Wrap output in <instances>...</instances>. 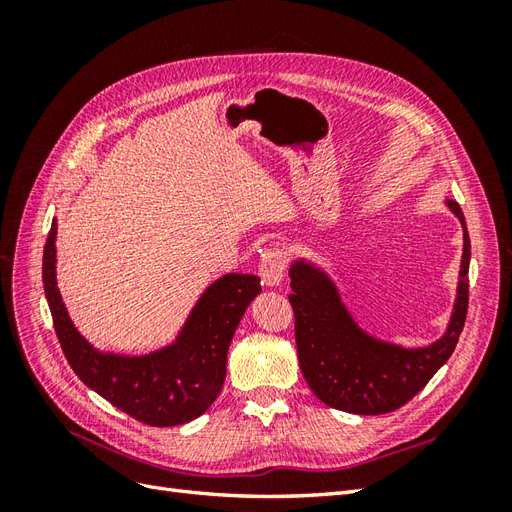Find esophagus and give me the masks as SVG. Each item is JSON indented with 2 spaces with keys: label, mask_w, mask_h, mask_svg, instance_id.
Masks as SVG:
<instances>
[{
  "label": "esophagus",
  "mask_w": 512,
  "mask_h": 512,
  "mask_svg": "<svg viewBox=\"0 0 512 512\" xmlns=\"http://www.w3.org/2000/svg\"><path fill=\"white\" fill-rule=\"evenodd\" d=\"M286 252L280 250V247H273L269 254H262V262L258 267V273L269 288H277L284 280V271H286Z\"/></svg>",
  "instance_id": "34e87169"
}]
</instances>
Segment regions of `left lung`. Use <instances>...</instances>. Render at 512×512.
I'll list each match as a JSON object with an SVG mask.
<instances>
[{
    "label": "left lung",
    "instance_id": "left-lung-1",
    "mask_svg": "<svg viewBox=\"0 0 512 512\" xmlns=\"http://www.w3.org/2000/svg\"><path fill=\"white\" fill-rule=\"evenodd\" d=\"M461 224L463 250L451 318L427 346H404L363 329L335 277L305 256L290 262L299 365L314 395L335 410L376 416L401 408L451 359L468 314L470 237L455 200L444 203Z\"/></svg>",
    "mask_w": 512,
    "mask_h": 512
}]
</instances>
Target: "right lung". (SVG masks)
<instances>
[{
  "instance_id": "obj_1",
  "label": "right lung",
  "mask_w": 512,
  "mask_h": 512,
  "mask_svg": "<svg viewBox=\"0 0 512 512\" xmlns=\"http://www.w3.org/2000/svg\"><path fill=\"white\" fill-rule=\"evenodd\" d=\"M57 220L44 245L42 282L74 374L115 408L153 427L194 421L209 410L226 378V356L239 322L260 294V277L224 273L211 282L173 342L147 354L102 352L79 333L57 288Z\"/></svg>"
}]
</instances>
